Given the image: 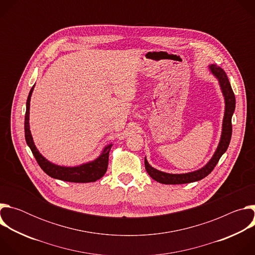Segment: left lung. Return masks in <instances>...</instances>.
Here are the masks:
<instances>
[{
    "label": "left lung",
    "instance_id": "8db88e82",
    "mask_svg": "<svg viewBox=\"0 0 255 255\" xmlns=\"http://www.w3.org/2000/svg\"><path fill=\"white\" fill-rule=\"evenodd\" d=\"M209 70L211 74L218 80L225 100V112L223 117V124H222V133L221 138L218 144V147L213 154L212 158L200 169L194 170L187 173H168L161 170H158L152 167L146 157L144 159L145 169L147 173L156 181L164 185H181V184H189L194 183V181L201 180L202 178L206 177L211 171L214 169L216 164L219 161L221 156L226 152L229 143L231 140L232 135V116L235 110V96L232 91L231 85L227 78L226 72L216 64H210Z\"/></svg>",
    "mask_w": 255,
    "mask_h": 255
}]
</instances>
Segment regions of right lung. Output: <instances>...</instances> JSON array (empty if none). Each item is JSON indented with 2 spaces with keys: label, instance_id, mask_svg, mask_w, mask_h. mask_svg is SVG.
I'll list each match as a JSON object with an SVG mask.
<instances>
[{
  "label": "right lung",
  "instance_id": "1",
  "mask_svg": "<svg viewBox=\"0 0 255 255\" xmlns=\"http://www.w3.org/2000/svg\"><path fill=\"white\" fill-rule=\"evenodd\" d=\"M33 90H34V86L30 90L27 103H26V114H25V124H24L25 139L35 159L37 160L42 170L53 178L64 180V181H70V183H93V181H96L100 179L102 176H104L108 168L109 152L111 150V147L113 145L112 143L108 144L107 146H105L102 153L99 155V157H97L93 161L86 162L77 166H61V165L52 163L49 160H47L38 151V149L36 148L32 135H31L30 126H29L30 100H31Z\"/></svg>",
  "mask_w": 255,
  "mask_h": 255
}]
</instances>
